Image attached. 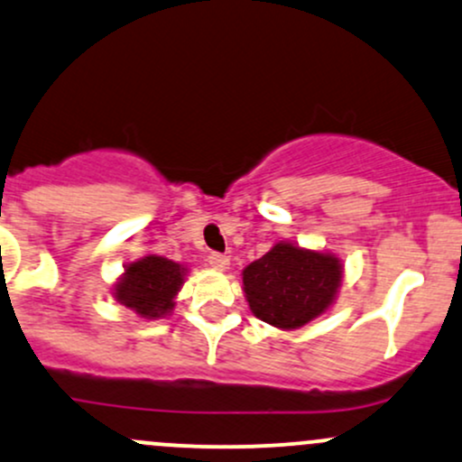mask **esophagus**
<instances>
[{"label":"esophagus","mask_w":462,"mask_h":462,"mask_svg":"<svg viewBox=\"0 0 462 462\" xmlns=\"http://www.w3.org/2000/svg\"><path fill=\"white\" fill-rule=\"evenodd\" d=\"M208 263H210V267H215V270H227V265H230V258L226 254H219V252H212L210 256H208Z\"/></svg>","instance_id":"esophagus-1"}]
</instances>
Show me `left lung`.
<instances>
[{"label":"left lung","mask_w":462,"mask_h":462,"mask_svg":"<svg viewBox=\"0 0 462 462\" xmlns=\"http://www.w3.org/2000/svg\"><path fill=\"white\" fill-rule=\"evenodd\" d=\"M342 282L336 254L276 243L243 270V291L252 313L278 328L305 327L327 311Z\"/></svg>","instance_id":"left-lung-1"}]
</instances>
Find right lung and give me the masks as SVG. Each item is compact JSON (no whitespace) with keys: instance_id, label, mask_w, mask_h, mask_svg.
<instances>
[{"instance_id":"1","label":"right lung","mask_w":462,"mask_h":462,"mask_svg":"<svg viewBox=\"0 0 462 462\" xmlns=\"http://www.w3.org/2000/svg\"><path fill=\"white\" fill-rule=\"evenodd\" d=\"M186 267L164 256L149 254L129 263L114 287L120 305L134 309L142 318H162L175 305V296L184 282Z\"/></svg>"}]
</instances>
